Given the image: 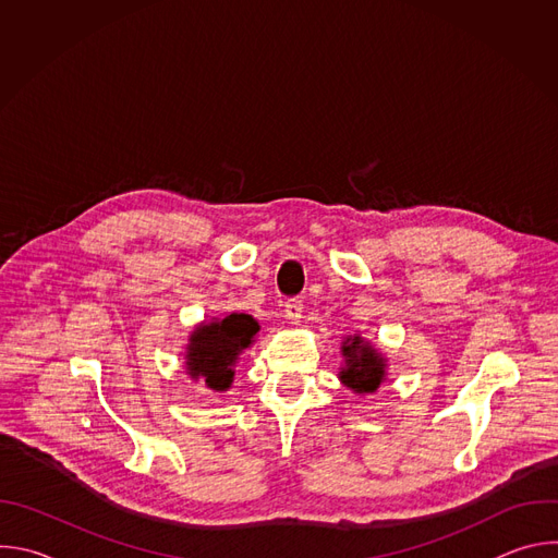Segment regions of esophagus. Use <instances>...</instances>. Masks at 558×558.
<instances>
[{
	"label": "esophagus",
	"instance_id": "obj_1",
	"mask_svg": "<svg viewBox=\"0 0 558 558\" xmlns=\"http://www.w3.org/2000/svg\"><path fill=\"white\" fill-rule=\"evenodd\" d=\"M302 311H304L302 300H298V298L289 300V302L284 304V317H287V323H289V325H300V320H302Z\"/></svg>",
	"mask_w": 558,
	"mask_h": 558
}]
</instances>
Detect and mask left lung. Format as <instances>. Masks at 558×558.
I'll list each match as a JSON object with an SVG mask.
<instances>
[{"mask_svg": "<svg viewBox=\"0 0 558 558\" xmlns=\"http://www.w3.org/2000/svg\"><path fill=\"white\" fill-rule=\"evenodd\" d=\"M340 349L344 357L338 373L340 381L355 395H373L388 377L386 355L360 333L347 336Z\"/></svg>", "mask_w": 558, "mask_h": 558, "instance_id": "8db88e82", "label": "left lung"}]
</instances>
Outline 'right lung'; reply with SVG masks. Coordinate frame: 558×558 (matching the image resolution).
Returning a JSON list of instances; mask_svg holds the SVG:
<instances>
[{
  "mask_svg": "<svg viewBox=\"0 0 558 558\" xmlns=\"http://www.w3.org/2000/svg\"><path fill=\"white\" fill-rule=\"evenodd\" d=\"M260 325L245 311L225 313L201 323L185 344V373L214 392L231 388L235 364L256 342Z\"/></svg>",
  "mask_w": 558,
  "mask_h": 558,
  "instance_id": "right-lung-1",
  "label": "right lung"
}]
</instances>
